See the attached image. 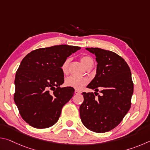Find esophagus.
<instances>
[{
    "label": "esophagus",
    "mask_w": 150,
    "mask_h": 150,
    "mask_svg": "<svg viewBox=\"0 0 150 150\" xmlns=\"http://www.w3.org/2000/svg\"><path fill=\"white\" fill-rule=\"evenodd\" d=\"M75 95H80L81 92H80L79 91H78V90H75Z\"/></svg>",
    "instance_id": "1"
}]
</instances>
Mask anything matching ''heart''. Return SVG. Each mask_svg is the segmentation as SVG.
<instances>
[{
	"mask_svg": "<svg viewBox=\"0 0 150 150\" xmlns=\"http://www.w3.org/2000/svg\"><path fill=\"white\" fill-rule=\"evenodd\" d=\"M70 62L69 58L66 59L62 66V69L63 73H66L68 70V65ZM81 62L83 66L87 69L90 66L93 65V60L88 55H83L81 57ZM88 79L87 78L77 77L74 76H70L67 77L65 81V85L68 87L73 88L77 90H81L84 87V86L88 83Z\"/></svg>",
	"mask_w": 150,
	"mask_h": 150,
	"instance_id": "1",
	"label": "heart"
}]
</instances>
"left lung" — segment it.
<instances>
[{
	"instance_id": "1",
	"label": "left lung",
	"mask_w": 150,
	"mask_h": 150,
	"mask_svg": "<svg viewBox=\"0 0 150 150\" xmlns=\"http://www.w3.org/2000/svg\"><path fill=\"white\" fill-rule=\"evenodd\" d=\"M86 50L95 55L97 62L95 77L87 87L95 92L82 93L80 117L88 130L106 132L117 126L130 108L134 91L130 69L115 52L98 47ZM98 88H102L101 96L96 93Z\"/></svg>"
}]
</instances>
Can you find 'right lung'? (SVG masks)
I'll return each mask as SVG.
<instances>
[{"instance_id":"add662e5","label":"right lung","mask_w":150,"mask_h":150,"mask_svg":"<svg viewBox=\"0 0 150 150\" xmlns=\"http://www.w3.org/2000/svg\"><path fill=\"white\" fill-rule=\"evenodd\" d=\"M80 47L59 45L32 51L20 63L15 76L14 100L23 120L35 128L57 122L64 106L74 94L64 83L62 66Z\"/></svg>"}]
</instances>
